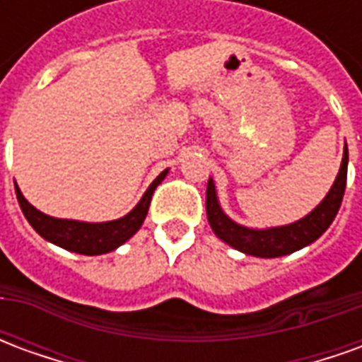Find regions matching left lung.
Returning a JSON list of instances; mask_svg holds the SVG:
<instances>
[{"mask_svg": "<svg viewBox=\"0 0 362 362\" xmlns=\"http://www.w3.org/2000/svg\"><path fill=\"white\" fill-rule=\"evenodd\" d=\"M347 160H349V153L345 147L341 168L334 186L327 192L324 202L310 215L287 227L267 228V230H252L228 219L227 215L221 211L215 186H213V180H209L207 196H205V209H207V221L211 225L213 233L236 250L258 256V258H279L291 252L300 250L306 244L314 243L318 236H322V233L332 225V221L339 211L343 194H345V184H347Z\"/></svg>", "mask_w": 362, "mask_h": 362, "instance_id": "obj_1", "label": "left lung"}]
</instances>
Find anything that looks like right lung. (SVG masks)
I'll return each instance as SVG.
<instances>
[{"instance_id":"obj_1","label":"right lung","mask_w":362,"mask_h":362,"mask_svg":"<svg viewBox=\"0 0 362 362\" xmlns=\"http://www.w3.org/2000/svg\"><path fill=\"white\" fill-rule=\"evenodd\" d=\"M166 173L168 170H163L153 180L149 189L141 197V202L135 205L134 211H129L122 219L108 221V223H79V221L54 219L28 204L21 194V189L17 188V184H15V194H17L25 217L38 235L66 250L85 254V256H96V254H106V252L118 248L119 244H124L127 238H132L137 233V228L141 227L143 221L147 217V211H149L151 196L158 184L163 182Z\"/></svg>"}]
</instances>
